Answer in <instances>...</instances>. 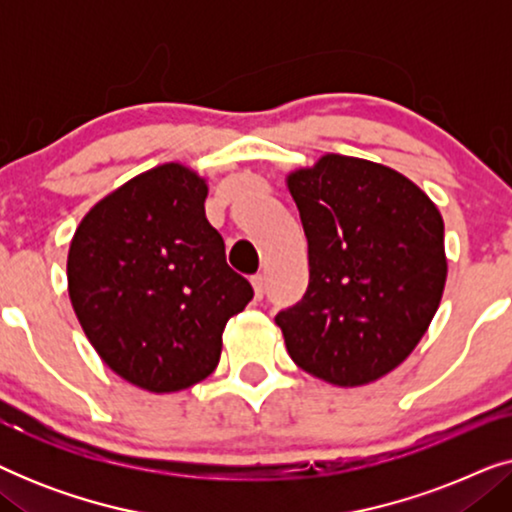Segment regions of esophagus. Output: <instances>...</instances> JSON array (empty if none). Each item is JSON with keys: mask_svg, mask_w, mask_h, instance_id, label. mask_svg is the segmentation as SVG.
Returning <instances> with one entry per match:
<instances>
[{"mask_svg": "<svg viewBox=\"0 0 512 512\" xmlns=\"http://www.w3.org/2000/svg\"><path fill=\"white\" fill-rule=\"evenodd\" d=\"M251 284H254L256 300H261V298H263V293H265V275H261V272H258V275L251 277Z\"/></svg>", "mask_w": 512, "mask_h": 512, "instance_id": "1", "label": "esophagus"}]
</instances>
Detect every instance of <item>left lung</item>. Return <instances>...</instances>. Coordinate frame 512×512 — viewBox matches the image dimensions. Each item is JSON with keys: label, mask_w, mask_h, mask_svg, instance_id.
<instances>
[{"label": "left lung", "mask_w": 512, "mask_h": 512, "mask_svg": "<svg viewBox=\"0 0 512 512\" xmlns=\"http://www.w3.org/2000/svg\"><path fill=\"white\" fill-rule=\"evenodd\" d=\"M310 284L282 310L289 356L338 387L380 380L408 359L443 298L445 228L426 193L391 167L324 156L289 177Z\"/></svg>", "instance_id": "left-lung-1"}]
</instances>
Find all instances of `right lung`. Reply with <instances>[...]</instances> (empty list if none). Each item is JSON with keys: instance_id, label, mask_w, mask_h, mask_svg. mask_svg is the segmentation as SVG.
Returning <instances> with one entry per match:
<instances>
[{"instance_id": "obj_1", "label": "right lung", "mask_w": 512, "mask_h": 512, "mask_svg": "<svg viewBox=\"0 0 512 512\" xmlns=\"http://www.w3.org/2000/svg\"><path fill=\"white\" fill-rule=\"evenodd\" d=\"M207 184L167 163L97 202L67 258L69 298L107 366L156 394L214 373L228 319L254 289L226 263Z\"/></svg>"}]
</instances>
